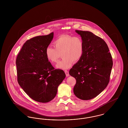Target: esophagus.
<instances>
[{"mask_svg": "<svg viewBox=\"0 0 128 128\" xmlns=\"http://www.w3.org/2000/svg\"><path fill=\"white\" fill-rule=\"evenodd\" d=\"M65 74H66V76H68L70 75L69 72H68V71L67 70H65Z\"/></svg>", "mask_w": 128, "mask_h": 128, "instance_id": "1", "label": "esophagus"}]
</instances>
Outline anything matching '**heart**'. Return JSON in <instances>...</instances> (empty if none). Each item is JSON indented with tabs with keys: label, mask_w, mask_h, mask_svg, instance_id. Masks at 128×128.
Returning a JSON list of instances; mask_svg holds the SVG:
<instances>
[{
	"label": "heart",
	"mask_w": 128,
	"mask_h": 128,
	"mask_svg": "<svg viewBox=\"0 0 128 128\" xmlns=\"http://www.w3.org/2000/svg\"><path fill=\"white\" fill-rule=\"evenodd\" d=\"M53 44L55 48L48 46L45 54L48 60L52 63L58 62L61 54L63 58L56 65L58 68H68L74 61H79L84 54V42L82 38L78 36L61 35L55 40Z\"/></svg>",
	"instance_id": "heart-1"
}]
</instances>
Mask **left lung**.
<instances>
[{
    "mask_svg": "<svg viewBox=\"0 0 128 128\" xmlns=\"http://www.w3.org/2000/svg\"><path fill=\"white\" fill-rule=\"evenodd\" d=\"M84 44V54L70 70V75L76 80L74 94L87 100L98 96L110 82L113 66L112 58L103 39L89 31L76 30Z\"/></svg>",
    "mask_w": 128,
    "mask_h": 128,
    "instance_id": "left-lung-1",
    "label": "left lung"
}]
</instances>
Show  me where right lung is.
<instances>
[{
	"label": "right lung",
	"instance_id": "add662e5",
	"mask_svg": "<svg viewBox=\"0 0 128 128\" xmlns=\"http://www.w3.org/2000/svg\"><path fill=\"white\" fill-rule=\"evenodd\" d=\"M53 32L27 40L17 55L16 64L19 85L30 98L47 103L55 98L58 86L66 77L64 72L55 69L45 54L53 38Z\"/></svg>",
	"mask_w": 128,
	"mask_h": 128
}]
</instances>
